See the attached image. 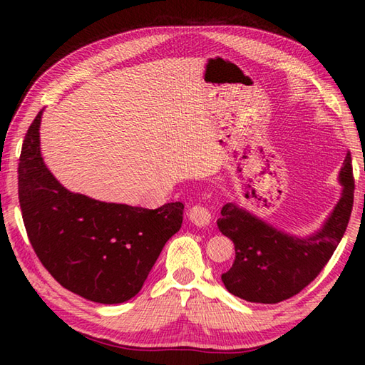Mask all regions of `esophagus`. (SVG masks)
Listing matches in <instances>:
<instances>
[{"label": "esophagus", "mask_w": 365, "mask_h": 365, "mask_svg": "<svg viewBox=\"0 0 365 365\" xmlns=\"http://www.w3.org/2000/svg\"><path fill=\"white\" fill-rule=\"evenodd\" d=\"M188 218L192 224H196V226L204 227V226H208V222H210V220H212V215L205 207L195 205V207L190 208Z\"/></svg>", "instance_id": "1"}]
</instances>
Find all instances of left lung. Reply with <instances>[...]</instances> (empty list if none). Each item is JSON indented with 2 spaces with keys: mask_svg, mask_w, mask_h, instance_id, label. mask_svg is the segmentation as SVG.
<instances>
[{
  "mask_svg": "<svg viewBox=\"0 0 365 365\" xmlns=\"http://www.w3.org/2000/svg\"><path fill=\"white\" fill-rule=\"evenodd\" d=\"M339 202L323 226L307 237L271 226L235 202L224 205L218 227L235 246L234 265L221 276L224 287L250 302L276 304L311 284L334 254L350 220L354 197L350 153L339 173Z\"/></svg>",
  "mask_w": 365,
  "mask_h": 365,
  "instance_id": "1",
  "label": "left lung"
}]
</instances>
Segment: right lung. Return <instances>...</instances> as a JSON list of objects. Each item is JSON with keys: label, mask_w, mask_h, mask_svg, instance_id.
Wrapping results in <instances>:
<instances>
[{"label": "right lung", "mask_w": 365, "mask_h": 365, "mask_svg": "<svg viewBox=\"0 0 365 365\" xmlns=\"http://www.w3.org/2000/svg\"><path fill=\"white\" fill-rule=\"evenodd\" d=\"M41 111L28 128L19 163V200L28 238L56 281L80 297L119 304L143 289L183 204L155 210L102 202L61 185L41 153Z\"/></svg>", "instance_id": "add662e5"}]
</instances>
